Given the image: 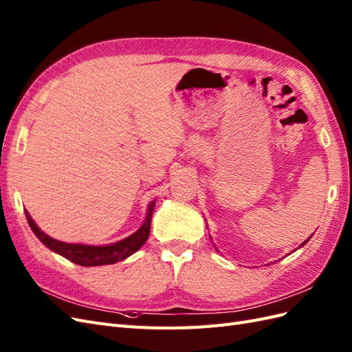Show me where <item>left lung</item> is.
<instances>
[{
	"mask_svg": "<svg viewBox=\"0 0 352 352\" xmlns=\"http://www.w3.org/2000/svg\"><path fill=\"white\" fill-rule=\"evenodd\" d=\"M310 238H311V236H310ZM310 238H308V239H310ZM308 239H307V241H305V242H304V243H307V242H308ZM304 243H302V245H304Z\"/></svg>",
	"mask_w": 352,
	"mask_h": 352,
	"instance_id": "8db88e82",
	"label": "left lung"
}]
</instances>
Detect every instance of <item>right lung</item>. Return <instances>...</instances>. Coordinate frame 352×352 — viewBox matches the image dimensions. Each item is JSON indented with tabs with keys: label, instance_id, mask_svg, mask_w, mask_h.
<instances>
[{
	"label": "right lung",
	"instance_id": "add662e5",
	"mask_svg": "<svg viewBox=\"0 0 352 352\" xmlns=\"http://www.w3.org/2000/svg\"><path fill=\"white\" fill-rule=\"evenodd\" d=\"M153 208L154 202H151L150 208H148V214L144 221V225L136 230L133 235L126 238L123 241H119L111 245H105V247H91V245H80V243H66L52 239L51 236L45 235L36 225L35 221L32 220L30 214L25 211L26 219L30 229L34 230L36 238L48 247L51 251H54L63 257L73 261L74 264L85 265V267H91V265H102V264H114L120 260H124L129 257L131 254L140 250L145 241L150 235V228H151V217H153Z\"/></svg>",
	"mask_w": 352,
	"mask_h": 352
}]
</instances>
